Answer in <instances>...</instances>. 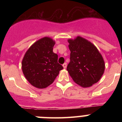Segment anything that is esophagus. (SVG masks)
I'll return each instance as SVG.
<instances>
[{
	"mask_svg": "<svg viewBox=\"0 0 122 122\" xmlns=\"http://www.w3.org/2000/svg\"><path fill=\"white\" fill-rule=\"evenodd\" d=\"M62 66H63L64 68H66V67H67V63H66V62L64 63L63 64H62Z\"/></svg>",
	"mask_w": 122,
	"mask_h": 122,
	"instance_id": "34e87169",
	"label": "esophagus"
}]
</instances>
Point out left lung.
<instances>
[{
    "label": "left lung",
    "mask_w": 122,
    "mask_h": 122,
    "mask_svg": "<svg viewBox=\"0 0 122 122\" xmlns=\"http://www.w3.org/2000/svg\"><path fill=\"white\" fill-rule=\"evenodd\" d=\"M70 61L67 70L74 81L83 87H88L99 81L105 65L97 48L84 38L78 36L69 39Z\"/></svg>",
    "instance_id": "obj_1"
}]
</instances>
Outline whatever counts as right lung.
Listing matches in <instances>:
<instances>
[{
  "mask_svg": "<svg viewBox=\"0 0 122 122\" xmlns=\"http://www.w3.org/2000/svg\"><path fill=\"white\" fill-rule=\"evenodd\" d=\"M55 42L43 38L26 51L22 62L23 73L27 80L38 88L52 84L63 67L58 62V55L53 52Z\"/></svg>",
  "mask_w": 122,
  "mask_h": 122,
  "instance_id": "1",
  "label": "right lung"
}]
</instances>
